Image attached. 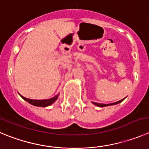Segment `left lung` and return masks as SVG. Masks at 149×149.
Returning a JSON list of instances; mask_svg holds the SVG:
<instances>
[{
	"label": "left lung",
	"instance_id": "8db88e82",
	"mask_svg": "<svg viewBox=\"0 0 149 149\" xmlns=\"http://www.w3.org/2000/svg\"><path fill=\"white\" fill-rule=\"evenodd\" d=\"M123 99H124V98H123ZM123 99L120 100V101H117V102H115V103H112V104H98V103H95V102H94L93 104H95V105H96V106H98V107H107V106H110V105H115V104H119V103H120V102H121V101H123Z\"/></svg>",
	"mask_w": 149,
	"mask_h": 149
}]
</instances>
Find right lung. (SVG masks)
I'll return each mask as SVG.
<instances>
[{"label":"right lung","instance_id":"add662e5","mask_svg":"<svg viewBox=\"0 0 149 149\" xmlns=\"http://www.w3.org/2000/svg\"><path fill=\"white\" fill-rule=\"evenodd\" d=\"M22 98L25 100V101H28L29 104H32L34 106L37 107H48L51 104H52L54 101H56L58 98V95L54 96V98H50V99H46V100H33V99H29V98H26L25 97L22 96Z\"/></svg>","mask_w":149,"mask_h":149}]
</instances>
